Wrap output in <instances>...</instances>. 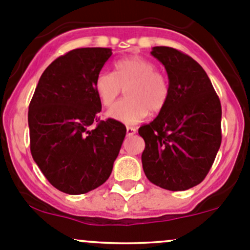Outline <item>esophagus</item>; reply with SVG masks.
Returning a JSON list of instances; mask_svg holds the SVG:
<instances>
[{
	"label": "esophagus",
	"instance_id": "esophagus-1",
	"mask_svg": "<svg viewBox=\"0 0 250 250\" xmlns=\"http://www.w3.org/2000/svg\"><path fill=\"white\" fill-rule=\"evenodd\" d=\"M137 133V128L135 127H127V135H134Z\"/></svg>",
	"mask_w": 250,
	"mask_h": 250
}]
</instances>
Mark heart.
I'll return each instance as SVG.
<instances>
[{
  "label": "heart",
  "mask_w": 250,
  "mask_h": 250,
  "mask_svg": "<svg viewBox=\"0 0 250 250\" xmlns=\"http://www.w3.org/2000/svg\"><path fill=\"white\" fill-rule=\"evenodd\" d=\"M125 87L127 97L116 103L107 115L120 122L138 123L151 112H158L169 98V83L153 62L141 57H129L116 62L115 72L100 71L94 80V89L103 106L109 107Z\"/></svg>",
  "instance_id": "b5f03b06"
}]
</instances>
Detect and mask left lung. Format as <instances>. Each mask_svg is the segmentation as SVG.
<instances>
[{
    "label": "left lung",
    "instance_id": "left-lung-1",
    "mask_svg": "<svg viewBox=\"0 0 250 250\" xmlns=\"http://www.w3.org/2000/svg\"><path fill=\"white\" fill-rule=\"evenodd\" d=\"M169 80V98L157 117L139 128L146 178L169 191L202 183L221 144V104L196 60L170 47H153Z\"/></svg>",
    "mask_w": 250,
    "mask_h": 250
}]
</instances>
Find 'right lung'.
<instances>
[{
    "instance_id": "obj_1",
    "label": "right lung",
    "mask_w": 250,
    "mask_h": 250,
    "mask_svg": "<svg viewBox=\"0 0 250 250\" xmlns=\"http://www.w3.org/2000/svg\"><path fill=\"white\" fill-rule=\"evenodd\" d=\"M111 54L110 48H77L57 58L29 105L32 158L69 195L89 192L109 179L127 132L118 121L95 117L102 103L94 80Z\"/></svg>"
}]
</instances>
